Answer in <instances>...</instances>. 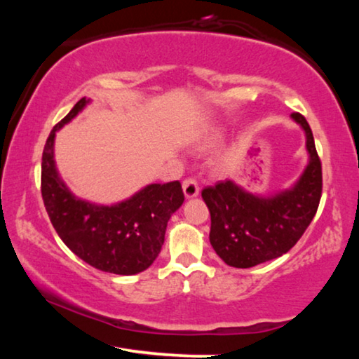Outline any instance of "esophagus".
I'll return each instance as SVG.
<instances>
[{"label": "esophagus", "mask_w": 359, "mask_h": 359, "mask_svg": "<svg viewBox=\"0 0 359 359\" xmlns=\"http://www.w3.org/2000/svg\"><path fill=\"white\" fill-rule=\"evenodd\" d=\"M182 187H184V193H185L187 198L198 196L199 185H198V180L194 179V177H187L184 180V184H182Z\"/></svg>", "instance_id": "34e87169"}]
</instances>
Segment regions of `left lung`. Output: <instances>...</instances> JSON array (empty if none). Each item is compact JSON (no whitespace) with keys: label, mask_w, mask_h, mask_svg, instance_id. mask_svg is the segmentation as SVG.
<instances>
[{"label":"left lung","mask_w":359,"mask_h":359,"mask_svg":"<svg viewBox=\"0 0 359 359\" xmlns=\"http://www.w3.org/2000/svg\"><path fill=\"white\" fill-rule=\"evenodd\" d=\"M291 117L306 131L311 155L291 190L258 198L224 180L201 191L210 212V244L228 266L253 267L282 257L302 238L317 214L323 190L321 161L307 120L299 112Z\"/></svg>","instance_id":"obj_1"}]
</instances>
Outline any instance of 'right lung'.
Returning <instances> with one entry per match:
<instances>
[{
  "mask_svg": "<svg viewBox=\"0 0 359 359\" xmlns=\"http://www.w3.org/2000/svg\"><path fill=\"white\" fill-rule=\"evenodd\" d=\"M85 104L87 100H79L47 137L41 165L42 201L60 239L85 263L111 274H137L160 253L169 218L185 199L184 190L179 180L151 184L128 201L111 208L72 196L57 174L53 139L57 130Z\"/></svg>",
  "mask_w": 359,
  "mask_h": 359,
  "instance_id": "add662e5",
  "label": "right lung"
}]
</instances>
